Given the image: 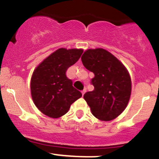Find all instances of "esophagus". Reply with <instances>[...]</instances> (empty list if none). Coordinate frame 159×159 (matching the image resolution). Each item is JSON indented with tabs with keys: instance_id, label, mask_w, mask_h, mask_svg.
<instances>
[{
	"instance_id": "1",
	"label": "esophagus",
	"mask_w": 159,
	"mask_h": 159,
	"mask_svg": "<svg viewBox=\"0 0 159 159\" xmlns=\"http://www.w3.org/2000/svg\"><path fill=\"white\" fill-rule=\"evenodd\" d=\"M86 91H87V90H86V89H84V90L81 91V93H82V95H83V96H84V93H86Z\"/></svg>"
}]
</instances>
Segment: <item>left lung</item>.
<instances>
[{
    "mask_svg": "<svg viewBox=\"0 0 159 159\" xmlns=\"http://www.w3.org/2000/svg\"><path fill=\"white\" fill-rule=\"evenodd\" d=\"M81 61L95 75L91 80L94 90L84 95L93 115L102 121L115 119L125 110L131 96L132 81L127 69L103 48L87 49Z\"/></svg>",
    "mask_w": 159,
    "mask_h": 159,
    "instance_id": "8db88e82",
    "label": "left lung"
}]
</instances>
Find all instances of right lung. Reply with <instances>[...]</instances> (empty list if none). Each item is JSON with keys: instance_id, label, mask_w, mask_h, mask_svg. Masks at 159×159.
I'll return each mask as SVG.
<instances>
[{"instance_id": "1", "label": "right lung", "mask_w": 159, "mask_h": 159, "mask_svg": "<svg viewBox=\"0 0 159 159\" xmlns=\"http://www.w3.org/2000/svg\"><path fill=\"white\" fill-rule=\"evenodd\" d=\"M82 53L81 48H59L34 69L30 92L34 103L43 114L52 118L61 117L82 96L66 75L69 67L79 60Z\"/></svg>"}]
</instances>
